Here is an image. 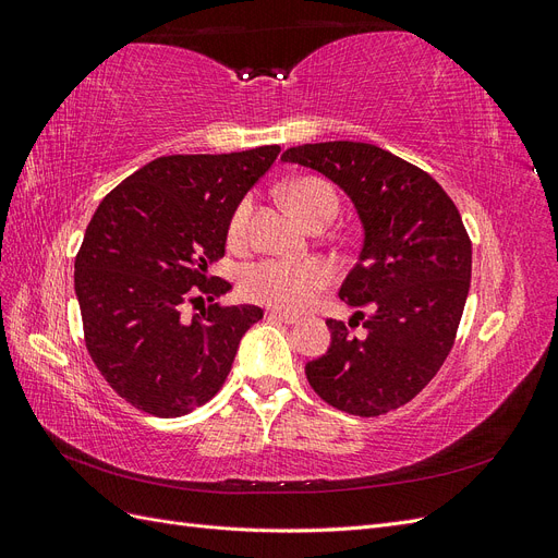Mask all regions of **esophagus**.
Returning <instances> with one entry per match:
<instances>
[{
  "label": "esophagus",
  "mask_w": 558,
  "mask_h": 558,
  "mask_svg": "<svg viewBox=\"0 0 558 558\" xmlns=\"http://www.w3.org/2000/svg\"><path fill=\"white\" fill-rule=\"evenodd\" d=\"M265 316H267L269 320H279V324H286V326H293V324H298V316H293V314H283V312H277V310H269Z\"/></svg>",
  "instance_id": "esophagus-1"
}]
</instances>
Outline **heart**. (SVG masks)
Returning <instances> with one entry per match:
<instances>
[{"mask_svg": "<svg viewBox=\"0 0 558 558\" xmlns=\"http://www.w3.org/2000/svg\"><path fill=\"white\" fill-rule=\"evenodd\" d=\"M291 205L310 221L316 214L332 209L337 214V195L326 181L300 179L289 185ZM253 214V197H244L230 218V242L242 244L248 234V221ZM332 279L330 267L320 260H281L267 258L242 269L240 289L242 293L260 305H269L286 312H298L312 305L314 298L328 289Z\"/></svg>", "mask_w": 558, "mask_h": 558, "instance_id": "heart-1", "label": "heart"}]
</instances>
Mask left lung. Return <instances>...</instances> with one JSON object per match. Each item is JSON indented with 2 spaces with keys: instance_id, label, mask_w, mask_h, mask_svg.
<instances>
[{
  "instance_id": "left-lung-1",
  "label": "left lung",
  "mask_w": 558,
  "mask_h": 558,
  "mask_svg": "<svg viewBox=\"0 0 558 558\" xmlns=\"http://www.w3.org/2000/svg\"><path fill=\"white\" fill-rule=\"evenodd\" d=\"M349 195L363 226L359 263L340 298L349 325L328 318L330 347L305 365L332 408L379 416L410 402L442 367L470 291L472 244L461 214L430 174L363 142H320L286 150Z\"/></svg>"
}]
</instances>
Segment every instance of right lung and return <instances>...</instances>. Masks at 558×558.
Returning <instances> with one entry per match:
<instances>
[{"label":"right lung","instance_id":"1","mask_svg":"<svg viewBox=\"0 0 558 558\" xmlns=\"http://www.w3.org/2000/svg\"><path fill=\"white\" fill-rule=\"evenodd\" d=\"M279 150L162 156L99 202L74 263V289L90 359L132 408L170 418L221 391L263 310L205 307L230 291L209 267L223 258L234 209ZM185 301H202L201 314L185 319Z\"/></svg>","mask_w":558,"mask_h":558}]
</instances>
